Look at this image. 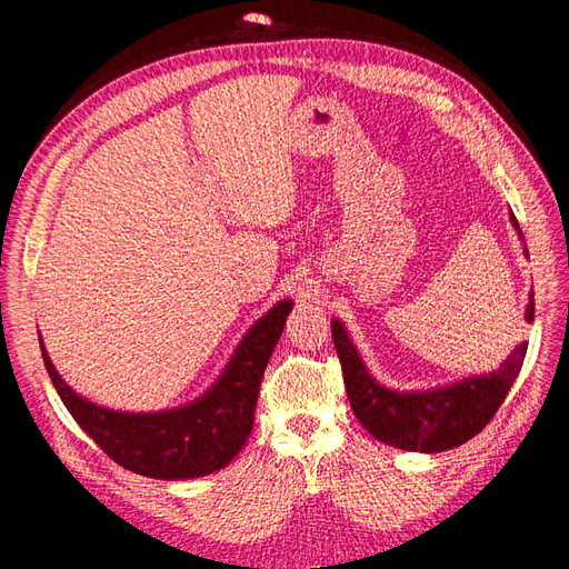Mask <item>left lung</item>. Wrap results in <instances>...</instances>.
I'll list each match as a JSON object with an SVG mask.
<instances>
[{
    "instance_id": "left-lung-1",
    "label": "left lung",
    "mask_w": 569,
    "mask_h": 569,
    "mask_svg": "<svg viewBox=\"0 0 569 569\" xmlns=\"http://www.w3.org/2000/svg\"><path fill=\"white\" fill-rule=\"evenodd\" d=\"M510 220L520 232L518 218L510 213ZM529 299L525 318L531 322L533 295ZM332 339L343 385L360 425L377 441L422 453L449 451L479 435L506 401L527 353V341H522L501 368L489 375L468 377L462 382L429 391H393L372 380L339 320H332Z\"/></svg>"
}]
</instances>
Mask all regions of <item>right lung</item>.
Segmentation results:
<instances>
[{
  "instance_id": "1",
  "label": "right lung",
  "mask_w": 569,
  "mask_h": 569,
  "mask_svg": "<svg viewBox=\"0 0 569 569\" xmlns=\"http://www.w3.org/2000/svg\"><path fill=\"white\" fill-rule=\"evenodd\" d=\"M289 311V299L272 306L239 343L211 391L163 412H118L90 403L61 380L42 341L40 347L63 406L111 460L153 479H189L226 468L242 451L253 427L258 389Z\"/></svg>"
}]
</instances>
